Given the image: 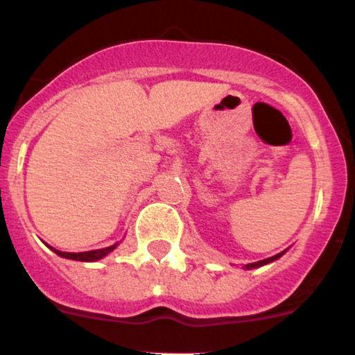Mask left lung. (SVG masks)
Masks as SVG:
<instances>
[{"instance_id": "8db88e82", "label": "left lung", "mask_w": 355, "mask_h": 355, "mask_svg": "<svg viewBox=\"0 0 355 355\" xmlns=\"http://www.w3.org/2000/svg\"><path fill=\"white\" fill-rule=\"evenodd\" d=\"M284 252H280V254H277V255H274V257H270V259H266V260H259V262H254V263H247V266H243L245 268H255V267H262V266H266V263H268V262H274V260H277L279 259L280 255H282Z\"/></svg>"}]
</instances>
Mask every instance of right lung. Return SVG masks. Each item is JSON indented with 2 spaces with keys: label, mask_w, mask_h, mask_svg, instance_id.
Listing matches in <instances>:
<instances>
[{
  "label": "right lung",
  "mask_w": 355,
  "mask_h": 355,
  "mask_svg": "<svg viewBox=\"0 0 355 355\" xmlns=\"http://www.w3.org/2000/svg\"><path fill=\"white\" fill-rule=\"evenodd\" d=\"M116 247L112 245V247H107V248H100V250H89V252H78V254H73V252H61V250H56V248L51 247V250L55 252L56 255L60 257H64V259H71V260H81V262H95V260H100L101 257H105L110 252L113 250V248Z\"/></svg>",
  "instance_id": "add662e5"
}]
</instances>
